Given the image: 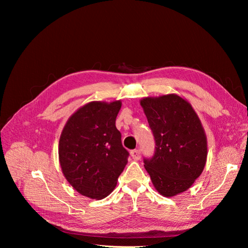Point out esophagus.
<instances>
[{"instance_id": "1", "label": "esophagus", "mask_w": 248, "mask_h": 248, "mask_svg": "<svg viewBox=\"0 0 248 248\" xmlns=\"http://www.w3.org/2000/svg\"><path fill=\"white\" fill-rule=\"evenodd\" d=\"M131 156H132L134 160H139L140 157V149L132 150V151H131Z\"/></svg>"}]
</instances>
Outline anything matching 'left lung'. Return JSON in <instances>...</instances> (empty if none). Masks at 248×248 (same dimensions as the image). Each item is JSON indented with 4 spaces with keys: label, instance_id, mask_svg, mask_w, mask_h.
Wrapping results in <instances>:
<instances>
[{
    "label": "left lung",
    "instance_id": "8db88e82",
    "mask_svg": "<svg viewBox=\"0 0 248 248\" xmlns=\"http://www.w3.org/2000/svg\"><path fill=\"white\" fill-rule=\"evenodd\" d=\"M140 105L154 133L155 149L144 159L155 189L172 197L193 186L207 161V136L192 105L175 93L146 97Z\"/></svg>",
    "mask_w": 248,
    "mask_h": 248
}]
</instances>
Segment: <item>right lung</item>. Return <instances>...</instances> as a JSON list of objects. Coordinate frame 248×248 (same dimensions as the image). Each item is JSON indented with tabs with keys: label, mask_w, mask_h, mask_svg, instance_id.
<instances>
[{
	"label": "right lung",
	"mask_w": 248,
	"mask_h": 248,
	"mask_svg": "<svg viewBox=\"0 0 248 248\" xmlns=\"http://www.w3.org/2000/svg\"><path fill=\"white\" fill-rule=\"evenodd\" d=\"M121 101H93L73 113L62 131L59 159L67 181L83 196L102 199L113 192L128 163L115 125Z\"/></svg>",
	"instance_id": "1"
}]
</instances>
